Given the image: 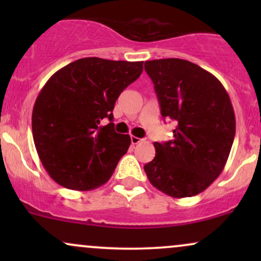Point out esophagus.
<instances>
[{
    "mask_svg": "<svg viewBox=\"0 0 261 261\" xmlns=\"http://www.w3.org/2000/svg\"><path fill=\"white\" fill-rule=\"evenodd\" d=\"M142 139H140V137H136V136H131V143L133 145H137V143H140Z\"/></svg>",
    "mask_w": 261,
    "mask_h": 261,
    "instance_id": "esophagus-1",
    "label": "esophagus"
}]
</instances>
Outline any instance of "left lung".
I'll use <instances>...</instances> for the list:
<instances>
[{
  "label": "left lung",
  "instance_id": "left-lung-1",
  "mask_svg": "<svg viewBox=\"0 0 261 261\" xmlns=\"http://www.w3.org/2000/svg\"><path fill=\"white\" fill-rule=\"evenodd\" d=\"M163 119L176 122L174 139L154 142L145 164L149 182L172 197L202 193L224 168L236 135L232 103L214 74L181 59L145 62Z\"/></svg>",
  "mask_w": 261,
  "mask_h": 261
}]
</instances>
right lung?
<instances>
[{
  "label": "right lung",
  "instance_id": "add662e5",
  "mask_svg": "<svg viewBox=\"0 0 261 261\" xmlns=\"http://www.w3.org/2000/svg\"><path fill=\"white\" fill-rule=\"evenodd\" d=\"M142 70L143 61L85 58L45 83L33 108V139L58 184L86 191L109 180L131 143L128 135L114 130V106ZM106 118L110 124L103 125Z\"/></svg>",
  "mask_w": 261,
  "mask_h": 261
}]
</instances>
